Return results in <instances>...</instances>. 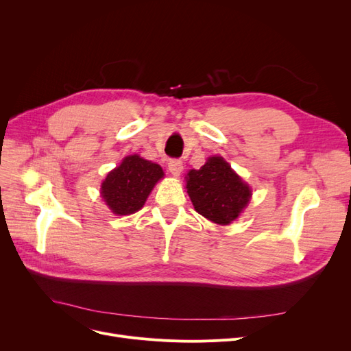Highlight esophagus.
<instances>
[{
    "label": "esophagus",
    "instance_id": "esophagus-1",
    "mask_svg": "<svg viewBox=\"0 0 351 351\" xmlns=\"http://www.w3.org/2000/svg\"><path fill=\"white\" fill-rule=\"evenodd\" d=\"M168 168H169V172L173 176H179L182 173V171H183V162L180 159H172L168 163Z\"/></svg>",
    "mask_w": 351,
    "mask_h": 351
}]
</instances>
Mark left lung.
Segmentation results:
<instances>
[{
	"label": "left lung",
	"instance_id": "8db88e82",
	"mask_svg": "<svg viewBox=\"0 0 351 351\" xmlns=\"http://www.w3.org/2000/svg\"><path fill=\"white\" fill-rule=\"evenodd\" d=\"M195 210L217 225H229L247 206L252 189L222 156H210L200 169L186 175Z\"/></svg>",
	"mask_w": 351,
	"mask_h": 351
}]
</instances>
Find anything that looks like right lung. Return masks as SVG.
I'll use <instances>...</instances> for the list:
<instances>
[{"mask_svg": "<svg viewBox=\"0 0 351 351\" xmlns=\"http://www.w3.org/2000/svg\"><path fill=\"white\" fill-rule=\"evenodd\" d=\"M162 178L163 171L158 163L129 155L108 173L101 185V196L115 215H132L145 205Z\"/></svg>", "mask_w": 351, "mask_h": 351, "instance_id": "add662e5", "label": "right lung"}]
</instances>
